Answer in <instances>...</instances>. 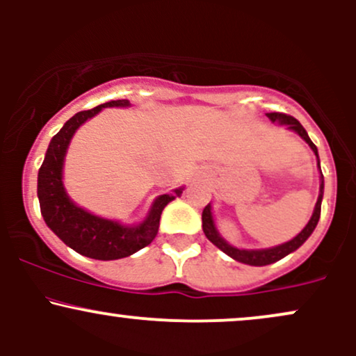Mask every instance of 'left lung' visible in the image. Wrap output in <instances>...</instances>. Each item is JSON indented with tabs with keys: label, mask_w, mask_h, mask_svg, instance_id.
Wrapping results in <instances>:
<instances>
[{
	"label": "left lung",
	"mask_w": 356,
	"mask_h": 356,
	"mask_svg": "<svg viewBox=\"0 0 356 356\" xmlns=\"http://www.w3.org/2000/svg\"><path fill=\"white\" fill-rule=\"evenodd\" d=\"M266 115L269 117V120L271 122H277V124L286 125L288 129L295 130L296 134H300V136L306 140V144L312 147L314 155L318 157L316 145L313 144L312 138L308 137V134H306V130L303 129V125H301L295 117L286 115V113H281V112H271V113H266ZM318 167H320V159H318ZM321 199H323V181L320 186V195H318L316 206H314V212H313L312 219H309V222L306 224L305 229L301 231L296 238H293L291 241H288V243L281 244V246H276V248L256 249V251L254 249H251V251H249V249H238V248L229 246V244H227L226 241H224L218 234V231H216L214 220H212V214H211V204H207L202 211V229H204V234H206V238L209 239L214 246H218L220 251L226 252L227 256H231L232 259L239 261V263H244V264H251V266H266V264L276 263V261L283 259V257L288 256L289 252L296 251V249L300 248L301 244H303L305 241L309 238V236H312L314 227H316L318 220H320Z\"/></svg>",
	"instance_id": "1"
}]
</instances>
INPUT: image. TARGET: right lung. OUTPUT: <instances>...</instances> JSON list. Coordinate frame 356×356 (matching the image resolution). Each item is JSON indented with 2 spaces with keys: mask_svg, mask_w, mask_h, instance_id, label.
Listing matches in <instances>:
<instances>
[{
  "mask_svg": "<svg viewBox=\"0 0 356 356\" xmlns=\"http://www.w3.org/2000/svg\"><path fill=\"white\" fill-rule=\"evenodd\" d=\"M127 105L129 100H110L95 108L75 113L51 138L38 172L40 209L47 226L67 246L92 259H120L149 246L159 232V220L164 207L182 194V189H175L172 194L157 197L147 219L134 227L120 226L115 220L90 214L68 199L61 182V169H63L65 152L75 130L90 117L97 115L102 108L127 107Z\"/></svg>",
  "mask_w": 356,
  "mask_h": 356,
  "instance_id": "1",
  "label": "right lung"
}]
</instances>
